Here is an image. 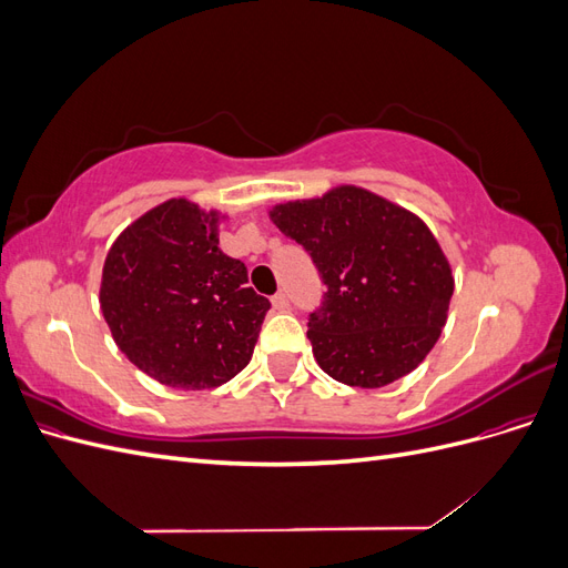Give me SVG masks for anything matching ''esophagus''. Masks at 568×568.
I'll return each instance as SVG.
<instances>
[{"mask_svg":"<svg viewBox=\"0 0 568 568\" xmlns=\"http://www.w3.org/2000/svg\"><path fill=\"white\" fill-rule=\"evenodd\" d=\"M272 307H274V311H286V307H288V298H286L284 291H280V294L272 296Z\"/></svg>","mask_w":568,"mask_h":568,"instance_id":"esophagus-1","label":"esophagus"}]
</instances>
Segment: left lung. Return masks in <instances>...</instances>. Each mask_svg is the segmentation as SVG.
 <instances>
[{
  "label": "left lung",
  "mask_w": 568,
  "mask_h": 568,
  "mask_svg": "<svg viewBox=\"0 0 568 568\" xmlns=\"http://www.w3.org/2000/svg\"><path fill=\"white\" fill-rule=\"evenodd\" d=\"M270 217L311 253L326 284L307 338L332 379L388 386L436 346L455 280L424 220L353 184L280 203Z\"/></svg>",
  "instance_id": "1"
}]
</instances>
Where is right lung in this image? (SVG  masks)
<instances>
[{"label":"right lung","mask_w":568,"mask_h":568,"mask_svg":"<svg viewBox=\"0 0 568 568\" xmlns=\"http://www.w3.org/2000/svg\"><path fill=\"white\" fill-rule=\"evenodd\" d=\"M217 211L170 199L120 234L99 303L118 348L165 386L227 384L253 355L270 301L246 265L220 251Z\"/></svg>","instance_id":"add662e5"}]
</instances>
